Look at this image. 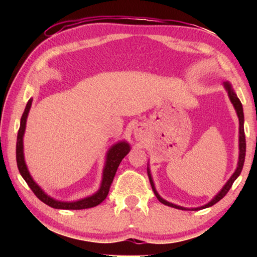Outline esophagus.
Masks as SVG:
<instances>
[{
    "label": "esophagus",
    "instance_id": "1",
    "mask_svg": "<svg viewBox=\"0 0 257 257\" xmlns=\"http://www.w3.org/2000/svg\"><path fill=\"white\" fill-rule=\"evenodd\" d=\"M135 135H136V137H142L144 135V128L136 127V129H135Z\"/></svg>",
    "mask_w": 257,
    "mask_h": 257
}]
</instances>
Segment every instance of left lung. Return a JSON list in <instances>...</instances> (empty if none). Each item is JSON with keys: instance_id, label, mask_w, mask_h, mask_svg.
<instances>
[{"instance_id": "8db88e82", "label": "left lung", "mask_w": 257, "mask_h": 257, "mask_svg": "<svg viewBox=\"0 0 257 257\" xmlns=\"http://www.w3.org/2000/svg\"><path fill=\"white\" fill-rule=\"evenodd\" d=\"M223 85L225 87V89H227L230 101H231V103L233 104V107H234V110H236V112H237V115H238V119H239V160H238V164H237L236 171L233 172V175L230 177V179L227 181V184L223 186V188L219 191V194L215 195V197L213 198L211 202H208L207 204H205V205L201 206V207L186 208V207H182V206H179V205H176V204H172L170 202H167V201H165V199H163L162 197L160 196L159 193L155 189V186H154L153 179H152L150 169L147 168V175H149V178H150V182H151L152 189H153L156 198H158L161 203L164 204V205L175 207V208H178V210H185V211H187V210L198 211V210H202V208L210 207L212 205H214L215 203L219 202L220 199H222L225 196V195H227L229 189L231 188V186H232V184L234 182V180H236L237 178L239 177V175H240V172L242 170V167H243V162H245V155H246V139H245V132H243V111H242V105H241V102L239 101V98L237 97L236 93H234V90L232 89L231 85H230V82H224Z\"/></svg>"}]
</instances>
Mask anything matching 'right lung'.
Wrapping results in <instances>:
<instances>
[{
  "instance_id": "obj_1",
  "label": "right lung",
  "mask_w": 257,
  "mask_h": 257,
  "mask_svg": "<svg viewBox=\"0 0 257 257\" xmlns=\"http://www.w3.org/2000/svg\"><path fill=\"white\" fill-rule=\"evenodd\" d=\"M32 102L33 99L30 98L27 103V105L25 107L24 114L21 116L18 136H17V150H16L17 165H18L21 177L24 178L26 182H27L29 188L33 190V193L36 195L38 199H41L43 203H45L46 205H49L53 208H60V210H82V208H90L98 205V204H101L107 196L108 190H110V187L113 181V178H114L115 172L118 170L120 162L122 161L124 156L129 153L130 146L128 143L119 142L118 144L113 145L111 149L108 150L106 154L105 165H104L101 187H99L97 193H95L94 195H92V196L79 199V201H76V202L56 201V199H53L52 197H50L49 195H46L44 191L42 190L41 187L33 180V178L30 176V173L27 169V165H26V162H25L24 134L26 129V121H27L30 106H32Z\"/></svg>"
}]
</instances>
